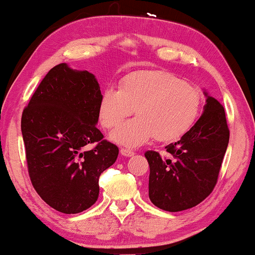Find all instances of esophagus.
<instances>
[{
  "mask_svg": "<svg viewBox=\"0 0 255 255\" xmlns=\"http://www.w3.org/2000/svg\"><path fill=\"white\" fill-rule=\"evenodd\" d=\"M121 154L124 155V156H133L134 155V152L131 151V149H128V148H121Z\"/></svg>",
  "mask_w": 255,
  "mask_h": 255,
  "instance_id": "1",
  "label": "esophagus"
}]
</instances>
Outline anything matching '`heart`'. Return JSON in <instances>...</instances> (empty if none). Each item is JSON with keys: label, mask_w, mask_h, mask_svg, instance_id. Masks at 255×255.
Segmentation results:
<instances>
[{"label": "heart", "mask_w": 255, "mask_h": 255, "mask_svg": "<svg viewBox=\"0 0 255 255\" xmlns=\"http://www.w3.org/2000/svg\"><path fill=\"white\" fill-rule=\"evenodd\" d=\"M201 106L196 87L166 71H139L121 81L120 90L108 88L101 96L100 122L114 128L132 114L137 117L111 132L110 139L125 147H138L155 137L179 139L191 128Z\"/></svg>", "instance_id": "1"}]
</instances>
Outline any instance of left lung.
I'll return each mask as SVG.
<instances>
[{
	"label": "left lung",
	"instance_id": "1",
	"mask_svg": "<svg viewBox=\"0 0 255 255\" xmlns=\"http://www.w3.org/2000/svg\"><path fill=\"white\" fill-rule=\"evenodd\" d=\"M203 113L179 141L167 145L172 158L145 153L149 165L148 197L155 207L176 212L201 203L214 190L229 145L224 108L204 90Z\"/></svg>",
	"mask_w": 255,
	"mask_h": 255
}]
</instances>
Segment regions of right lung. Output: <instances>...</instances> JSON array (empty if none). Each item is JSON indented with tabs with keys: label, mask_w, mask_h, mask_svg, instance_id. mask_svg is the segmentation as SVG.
<instances>
[{
	"label": "right lung",
	"mask_w": 255,
	"mask_h": 255,
	"mask_svg": "<svg viewBox=\"0 0 255 255\" xmlns=\"http://www.w3.org/2000/svg\"><path fill=\"white\" fill-rule=\"evenodd\" d=\"M101 89L95 75L59 64L38 86L22 115L29 175L38 195L55 210L79 214L99 198L100 175L118 147L96 128ZM97 142L90 151L84 147Z\"/></svg>",
	"instance_id": "1"
}]
</instances>
